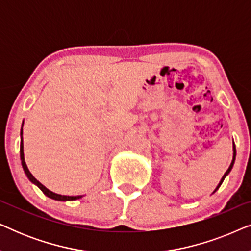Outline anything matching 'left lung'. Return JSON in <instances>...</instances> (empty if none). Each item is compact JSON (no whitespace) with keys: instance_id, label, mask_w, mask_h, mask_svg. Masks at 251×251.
Segmentation results:
<instances>
[{"instance_id":"obj_1","label":"left lung","mask_w":251,"mask_h":251,"mask_svg":"<svg viewBox=\"0 0 251 251\" xmlns=\"http://www.w3.org/2000/svg\"><path fill=\"white\" fill-rule=\"evenodd\" d=\"M235 156H236V150H235V145H234V142H233V159H232V162H231V164H229V167H228V169L226 170V173L224 174V176L222 177V179H221V181H219L218 183V185L217 186H216V188H215V191L212 192V193H215L216 191L218 190L219 187H221V185H222V183L223 181H224V179L226 178V176H227V175L231 173V170H232V168H233V166H234V161H235Z\"/></svg>"}]
</instances>
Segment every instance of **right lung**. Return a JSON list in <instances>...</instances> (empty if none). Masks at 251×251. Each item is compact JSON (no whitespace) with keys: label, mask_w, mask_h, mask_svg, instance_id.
<instances>
[{"label":"right lung","mask_w":251,"mask_h":251,"mask_svg":"<svg viewBox=\"0 0 251 251\" xmlns=\"http://www.w3.org/2000/svg\"><path fill=\"white\" fill-rule=\"evenodd\" d=\"M23 126H24V121L22 125V129H20V161H22V166L23 169L25 171V175L28 178L29 181H32L34 185H36L37 187L40 188L41 191L43 192L44 195H47L48 198L52 199V200H57V201H74V200H78V199L83 198V195H76V197H70V195H61V194H57L53 193L52 191H50L49 188H47L44 185H42L40 183L39 180L36 179L35 177L30 174V171L27 168V164L25 162V156H24V143H23Z\"/></svg>","instance_id":"obj_1"}]
</instances>
